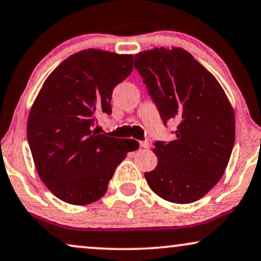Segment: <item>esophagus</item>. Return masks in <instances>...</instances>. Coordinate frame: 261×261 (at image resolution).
Here are the masks:
<instances>
[{
  "instance_id": "34e87169",
  "label": "esophagus",
  "mask_w": 261,
  "mask_h": 261,
  "mask_svg": "<svg viewBox=\"0 0 261 261\" xmlns=\"http://www.w3.org/2000/svg\"><path fill=\"white\" fill-rule=\"evenodd\" d=\"M140 147L148 148L149 147V142L147 140H146V141H140Z\"/></svg>"
}]
</instances>
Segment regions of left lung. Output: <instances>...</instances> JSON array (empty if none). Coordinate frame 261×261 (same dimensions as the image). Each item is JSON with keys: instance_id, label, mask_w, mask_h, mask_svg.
Masks as SVG:
<instances>
[{"instance_id": "1", "label": "left lung", "mask_w": 261, "mask_h": 261, "mask_svg": "<svg viewBox=\"0 0 261 261\" xmlns=\"http://www.w3.org/2000/svg\"><path fill=\"white\" fill-rule=\"evenodd\" d=\"M135 69L166 124L178 123L174 140L155 142V169L145 172L151 190L165 201H198L223 176L235 141V115L219 81L180 47L135 55Z\"/></svg>"}]
</instances>
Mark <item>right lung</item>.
Masks as SVG:
<instances>
[{"instance_id": "right-lung-1", "label": "right lung", "mask_w": 261, "mask_h": 261, "mask_svg": "<svg viewBox=\"0 0 261 261\" xmlns=\"http://www.w3.org/2000/svg\"><path fill=\"white\" fill-rule=\"evenodd\" d=\"M133 71V56L88 48L49 73L27 120V139L40 179L56 197L87 205L103 197L116 166L139 142L98 134L99 114H112L114 88Z\"/></svg>"}]
</instances>
